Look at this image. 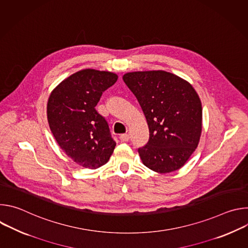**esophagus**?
Returning a JSON list of instances; mask_svg holds the SVG:
<instances>
[{"mask_svg":"<svg viewBox=\"0 0 248 248\" xmlns=\"http://www.w3.org/2000/svg\"><path fill=\"white\" fill-rule=\"evenodd\" d=\"M120 139H121V141H123V142H126V141H128V139H129V135L128 134H122L121 136H120Z\"/></svg>","mask_w":248,"mask_h":248,"instance_id":"34e87169","label":"esophagus"}]
</instances>
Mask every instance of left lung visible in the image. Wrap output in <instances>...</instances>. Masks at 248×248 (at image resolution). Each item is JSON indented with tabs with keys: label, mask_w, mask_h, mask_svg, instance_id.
<instances>
[{
	"label": "left lung",
	"mask_w": 248,
	"mask_h": 248,
	"mask_svg": "<svg viewBox=\"0 0 248 248\" xmlns=\"http://www.w3.org/2000/svg\"><path fill=\"white\" fill-rule=\"evenodd\" d=\"M123 79L148 124L149 140L138 149L141 161L160 173L184 167L202 131V106L193 86L165 70L126 73Z\"/></svg>",
	"instance_id": "1"
}]
</instances>
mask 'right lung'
Segmentation results:
<instances>
[{
    "label": "right lung",
    "mask_w": 248,
    "mask_h": 248,
    "mask_svg": "<svg viewBox=\"0 0 248 248\" xmlns=\"http://www.w3.org/2000/svg\"><path fill=\"white\" fill-rule=\"evenodd\" d=\"M117 80L114 73L85 68L63 79L49 96L50 129L63 152L83 168L105 165L116 147L108 123L95 107Z\"/></svg>",
    "instance_id": "right-lung-1"
}]
</instances>
